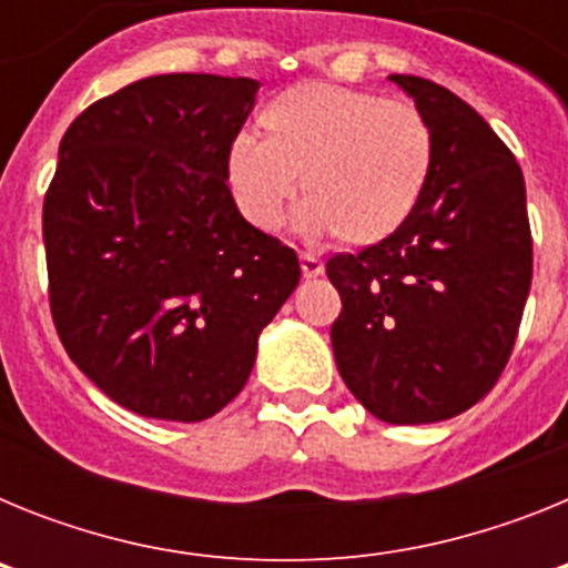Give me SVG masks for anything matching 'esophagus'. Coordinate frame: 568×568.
Masks as SVG:
<instances>
[{"label": "esophagus", "mask_w": 568, "mask_h": 568, "mask_svg": "<svg viewBox=\"0 0 568 568\" xmlns=\"http://www.w3.org/2000/svg\"><path fill=\"white\" fill-rule=\"evenodd\" d=\"M298 258H301V273H304V278H318V275H324V261H321L315 253H307V250H304Z\"/></svg>", "instance_id": "34e87169"}]
</instances>
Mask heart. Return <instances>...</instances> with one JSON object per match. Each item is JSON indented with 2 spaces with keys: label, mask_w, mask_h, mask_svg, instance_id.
<instances>
[{
  "label": "heart",
  "mask_w": 568,
  "mask_h": 568,
  "mask_svg": "<svg viewBox=\"0 0 568 568\" xmlns=\"http://www.w3.org/2000/svg\"><path fill=\"white\" fill-rule=\"evenodd\" d=\"M267 135L241 130L227 175L241 213L273 230L301 187L298 224L373 244L413 213L433 164V133L409 102L329 82L290 88L264 110Z\"/></svg>",
  "instance_id": "obj_1"
}]
</instances>
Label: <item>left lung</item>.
<instances>
[{
	"mask_svg": "<svg viewBox=\"0 0 568 568\" xmlns=\"http://www.w3.org/2000/svg\"><path fill=\"white\" fill-rule=\"evenodd\" d=\"M433 133L413 213L327 275L329 338L349 393L386 424H435L478 404L504 373L531 287L520 164L453 90L393 73Z\"/></svg>",
	"mask_w": 568,
	"mask_h": 568,
	"instance_id": "left-lung-1",
	"label": "left lung"
}]
</instances>
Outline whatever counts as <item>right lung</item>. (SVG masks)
<instances>
[{"label":"right lung","instance_id":"add662e5","mask_svg":"<svg viewBox=\"0 0 568 568\" xmlns=\"http://www.w3.org/2000/svg\"><path fill=\"white\" fill-rule=\"evenodd\" d=\"M255 79L148 77L90 104L42 210L50 313L70 361L144 418L195 424L253 373L298 287L295 250L239 213L227 153Z\"/></svg>","mask_w":568,"mask_h":568}]
</instances>
